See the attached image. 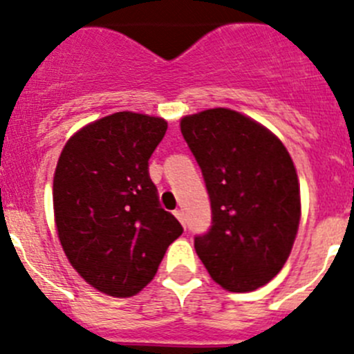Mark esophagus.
I'll return each instance as SVG.
<instances>
[{
    "label": "esophagus",
    "instance_id": "34e87169",
    "mask_svg": "<svg viewBox=\"0 0 354 354\" xmlns=\"http://www.w3.org/2000/svg\"><path fill=\"white\" fill-rule=\"evenodd\" d=\"M174 216H176L178 220H180V222H181V225H185V216H183V211H181V209H176V211H174Z\"/></svg>",
    "mask_w": 354,
    "mask_h": 354
}]
</instances>
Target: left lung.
<instances>
[{
    "label": "left lung",
    "mask_w": 354,
    "mask_h": 354,
    "mask_svg": "<svg viewBox=\"0 0 354 354\" xmlns=\"http://www.w3.org/2000/svg\"><path fill=\"white\" fill-rule=\"evenodd\" d=\"M211 203V227L194 246L214 281L252 292L285 266L300 220V190L283 143L227 108L181 120Z\"/></svg>",
    "instance_id": "left-lung-1"
}]
</instances>
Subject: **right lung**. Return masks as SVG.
Returning a JSON list of instances; mask_svg holds the SVG:
<instances>
[{
  "instance_id": "1",
  "label": "right lung",
  "mask_w": 354,
  "mask_h": 354,
  "mask_svg": "<svg viewBox=\"0 0 354 354\" xmlns=\"http://www.w3.org/2000/svg\"><path fill=\"white\" fill-rule=\"evenodd\" d=\"M166 131L162 118L118 111L78 131L59 157L54 213L62 250L106 295H136L183 232L148 171Z\"/></svg>"
}]
</instances>
